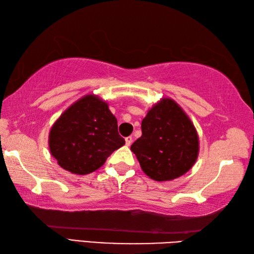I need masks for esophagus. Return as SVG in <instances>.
<instances>
[{"label":"esophagus","instance_id":"esophagus-1","mask_svg":"<svg viewBox=\"0 0 254 254\" xmlns=\"http://www.w3.org/2000/svg\"><path fill=\"white\" fill-rule=\"evenodd\" d=\"M132 142H133V137H132V136L126 137V144H127V146H130V145L132 144Z\"/></svg>","mask_w":254,"mask_h":254}]
</instances>
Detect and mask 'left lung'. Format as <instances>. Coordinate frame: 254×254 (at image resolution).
Here are the masks:
<instances>
[{"label":"left lung","instance_id":"1","mask_svg":"<svg viewBox=\"0 0 254 254\" xmlns=\"http://www.w3.org/2000/svg\"><path fill=\"white\" fill-rule=\"evenodd\" d=\"M143 171L156 181L185 175L195 163L198 138L190 119L174 100L164 98L142 121V136L132 144Z\"/></svg>","mask_w":254,"mask_h":254}]
</instances>
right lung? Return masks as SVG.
Wrapping results in <instances>:
<instances>
[{"label":"right lung","instance_id":"add662e5","mask_svg":"<svg viewBox=\"0 0 254 254\" xmlns=\"http://www.w3.org/2000/svg\"><path fill=\"white\" fill-rule=\"evenodd\" d=\"M124 143L116 117L106 102L93 95L83 97L64 111L49 136L50 152L58 164L77 175L100 168Z\"/></svg>","mask_w":254,"mask_h":254}]
</instances>
